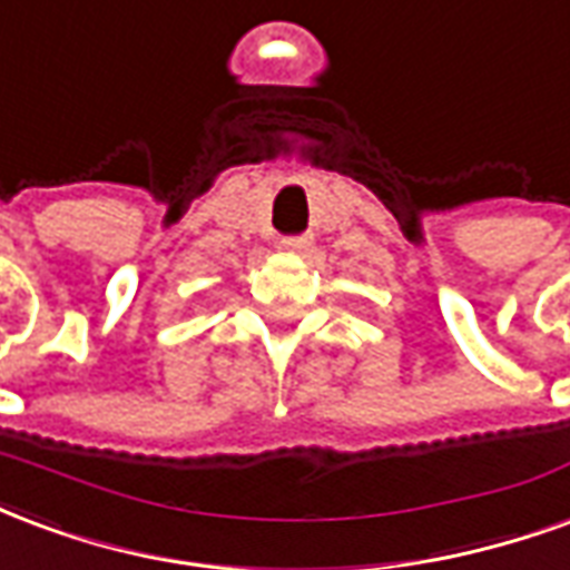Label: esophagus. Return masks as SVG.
Here are the masks:
<instances>
[{
    "instance_id": "1",
    "label": "esophagus",
    "mask_w": 570,
    "mask_h": 570,
    "mask_svg": "<svg viewBox=\"0 0 570 570\" xmlns=\"http://www.w3.org/2000/svg\"><path fill=\"white\" fill-rule=\"evenodd\" d=\"M309 245H313V239H309V236H288V239H282V248H285V252H291V255H303Z\"/></svg>"
}]
</instances>
